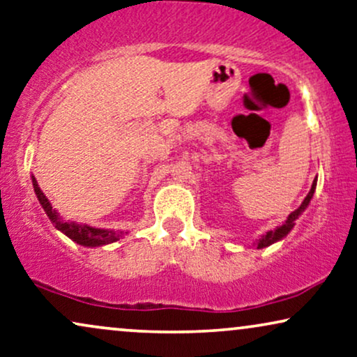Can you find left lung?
I'll return each mask as SVG.
<instances>
[{"label": "left lung", "instance_id": "left-lung-1", "mask_svg": "<svg viewBox=\"0 0 357 357\" xmlns=\"http://www.w3.org/2000/svg\"><path fill=\"white\" fill-rule=\"evenodd\" d=\"M315 188H317V178L313 179V184H312L310 192H308V194H307V197L303 199V202L301 204V207L296 208V211H294L292 213H289L287 220L284 222L281 227H275L274 230L266 231V235L261 236V238L258 240V245H256V246H258V250H261V248H266V246L273 245V243H275V241H281V240L284 238V236H287L289 231H291L292 228H294V225H296V220H297V218L301 217L303 212H305V208L308 207V204H310L312 197H313V192H315Z\"/></svg>", "mask_w": 357, "mask_h": 357}]
</instances>
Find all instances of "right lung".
I'll return each instance as SVG.
<instances>
[{"instance_id": "obj_1", "label": "right lung", "mask_w": 357, "mask_h": 357, "mask_svg": "<svg viewBox=\"0 0 357 357\" xmlns=\"http://www.w3.org/2000/svg\"><path fill=\"white\" fill-rule=\"evenodd\" d=\"M32 186H34V192L37 199H39L42 208H44L47 217L50 218V222L54 223L56 230H60L61 234L68 236L70 240H73L75 243L82 246H89V248H94V246H104L109 243H114V241L121 240L127 231H119V230H107V228H96L91 225H86V223H76L70 220H63L60 217V213L52 207L49 199L45 197V194L40 191L39 184H37L36 178L32 176Z\"/></svg>"}]
</instances>
